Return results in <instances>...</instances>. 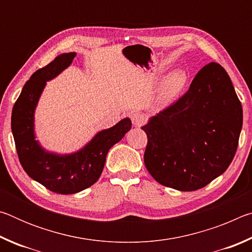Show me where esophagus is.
<instances>
[{
  "instance_id": "34e87169",
  "label": "esophagus",
  "mask_w": 252,
  "mask_h": 252,
  "mask_svg": "<svg viewBox=\"0 0 252 252\" xmlns=\"http://www.w3.org/2000/svg\"><path fill=\"white\" fill-rule=\"evenodd\" d=\"M131 121L135 126H141L147 122V116L143 113H133L131 116Z\"/></svg>"
}]
</instances>
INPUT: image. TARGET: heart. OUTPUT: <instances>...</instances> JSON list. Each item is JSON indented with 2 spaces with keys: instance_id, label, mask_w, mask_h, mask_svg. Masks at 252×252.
Returning a JSON list of instances; mask_svg holds the SVG:
<instances>
[{
  "instance_id": "obj_1",
  "label": "heart",
  "mask_w": 252,
  "mask_h": 252,
  "mask_svg": "<svg viewBox=\"0 0 252 252\" xmlns=\"http://www.w3.org/2000/svg\"><path fill=\"white\" fill-rule=\"evenodd\" d=\"M188 83V75L185 71L177 70L170 73L164 80L162 87V97L164 100H172L183 91Z\"/></svg>"
}]
</instances>
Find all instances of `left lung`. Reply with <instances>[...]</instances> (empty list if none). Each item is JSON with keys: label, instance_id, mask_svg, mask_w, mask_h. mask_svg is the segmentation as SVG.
Here are the masks:
<instances>
[{"label": "left lung", "instance_id": "left-lung-1", "mask_svg": "<svg viewBox=\"0 0 252 252\" xmlns=\"http://www.w3.org/2000/svg\"><path fill=\"white\" fill-rule=\"evenodd\" d=\"M242 106L222 66L211 62L180 99L149 120L144 164L156 181L194 191L222 174L236 155Z\"/></svg>", "mask_w": 252, "mask_h": 252}]
</instances>
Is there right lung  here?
<instances>
[{"instance_id":"right-lung-1","label":"right lung","mask_w":252,"mask_h":252,"mask_svg":"<svg viewBox=\"0 0 252 252\" xmlns=\"http://www.w3.org/2000/svg\"><path fill=\"white\" fill-rule=\"evenodd\" d=\"M74 52L63 53L31 75L24 84L12 110L11 127L16 152L24 171L33 180L55 193L72 194L91 187L100 178L106 155L131 129L126 118L110 129L96 133L78 152L60 156L45 151L34 135V110L46 81L52 80L69 66Z\"/></svg>"}]
</instances>
